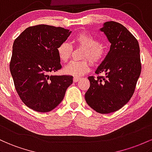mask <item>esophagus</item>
<instances>
[{
  "label": "esophagus",
  "instance_id": "34e87169",
  "mask_svg": "<svg viewBox=\"0 0 152 152\" xmlns=\"http://www.w3.org/2000/svg\"><path fill=\"white\" fill-rule=\"evenodd\" d=\"M80 80V77H75L74 78H73V81L75 82V83H77V82H78Z\"/></svg>",
  "mask_w": 152,
  "mask_h": 152
}]
</instances>
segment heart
<instances>
[{"label":"heart","instance_id":"1","mask_svg":"<svg viewBox=\"0 0 152 152\" xmlns=\"http://www.w3.org/2000/svg\"><path fill=\"white\" fill-rule=\"evenodd\" d=\"M74 42L77 47L85 49L83 59H89L93 64H98L102 61L105 55V47L99 43L98 39L85 31L77 34ZM59 59L63 63L69 62L73 52L72 47L67 42H63L57 47ZM90 69V63L88 60L81 62H72L65 67L64 72L72 76H82L88 72Z\"/></svg>","mask_w":152,"mask_h":152}]
</instances>
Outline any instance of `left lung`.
<instances>
[{
    "instance_id": "left-lung-1",
    "label": "left lung",
    "mask_w": 152,
    "mask_h": 152,
    "mask_svg": "<svg viewBox=\"0 0 152 152\" xmlns=\"http://www.w3.org/2000/svg\"><path fill=\"white\" fill-rule=\"evenodd\" d=\"M100 31L111 44L95 71L105 76L88 77L90 86L85 98L90 108L106 114L119 110L129 101L140 76L141 64L139 42L125 26L107 21Z\"/></svg>"
}]
</instances>
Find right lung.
<instances>
[{"label": "right lung", "instance_id": "1", "mask_svg": "<svg viewBox=\"0 0 152 152\" xmlns=\"http://www.w3.org/2000/svg\"><path fill=\"white\" fill-rule=\"evenodd\" d=\"M72 31L41 24L26 28L15 39L10 62L15 88L23 103L37 112L53 110L62 101L71 75H49L62 68L57 47Z\"/></svg>", "mask_w": 152, "mask_h": 152}]
</instances>
